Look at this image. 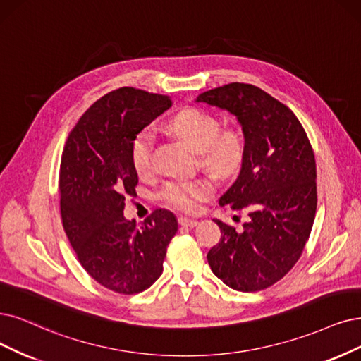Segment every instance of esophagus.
<instances>
[{"instance_id":"obj_1","label":"esophagus","mask_w":361,"mask_h":361,"mask_svg":"<svg viewBox=\"0 0 361 361\" xmlns=\"http://www.w3.org/2000/svg\"><path fill=\"white\" fill-rule=\"evenodd\" d=\"M178 223L181 224V226H184V228H193V226H196L197 224V220H195V219H189V217H178Z\"/></svg>"}]
</instances>
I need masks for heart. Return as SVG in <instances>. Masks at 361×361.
<instances>
[{
    "mask_svg": "<svg viewBox=\"0 0 361 361\" xmlns=\"http://www.w3.org/2000/svg\"><path fill=\"white\" fill-rule=\"evenodd\" d=\"M171 129L202 154V162L209 169L228 173L243 157V144L232 132L220 133L219 120L199 110H185L171 120ZM154 130L144 128L130 145V162L138 176H147L153 166ZM212 193V184L205 178L173 180L160 192L162 201L180 211H196L199 204Z\"/></svg>",
    "mask_w": 361,
    "mask_h": 361,
    "instance_id": "b5f03b06",
    "label": "heart"
}]
</instances>
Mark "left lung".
Returning <instances> with one entry per match:
<instances>
[{
  "label": "left lung",
  "instance_id": "obj_1",
  "mask_svg": "<svg viewBox=\"0 0 361 361\" xmlns=\"http://www.w3.org/2000/svg\"><path fill=\"white\" fill-rule=\"evenodd\" d=\"M236 117L244 133L241 169L220 205L250 209L244 231L219 219L221 238L208 255L211 271L238 291H259L279 281L299 260L317 209L312 147L288 106L260 87L231 83L201 93Z\"/></svg>",
  "mask_w": 361,
  "mask_h": 361
}]
</instances>
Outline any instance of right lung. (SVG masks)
<instances>
[{
	"label": "right lung",
	"mask_w": 361,
	"mask_h": 361,
	"mask_svg": "<svg viewBox=\"0 0 361 361\" xmlns=\"http://www.w3.org/2000/svg\"><path fill=\"white\" fill-rule=\"evenodd\" d=\"M171 104L168 97L133 87L113 90L80 117L63 147L65 233L86 272L122 295L141 293L162 275L166 247L178 229L168 209H156L140 224L123 216L125 196L138 184L132 141Z\"/></svg>",
	"instance_id": "right-lung-1"
}]
</instances>
